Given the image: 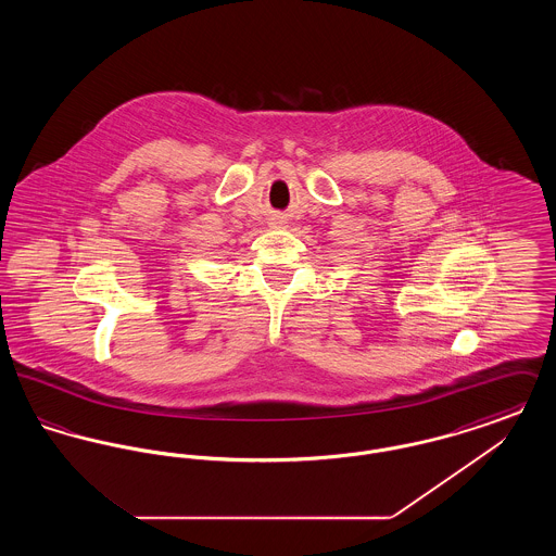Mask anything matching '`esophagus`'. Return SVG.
I'll use <instances>...</instances> for the list:
<instances>
[{
	"instance_id": "34e87169",
	"label": "esophagus",
	"mask_w": 556,
	"mask_h": 556,
	"mask_svg": "<svg viewBox=\"0 0 556 556\" xmlns=\"http://www.w3.org/2000/svg\"><path fill=\"white\" fill-rule=\"evenodd\" d=\"M286 225V220L281 218V216H277V218H273V227H283Z\"/></svg>"
}]
</instances>
